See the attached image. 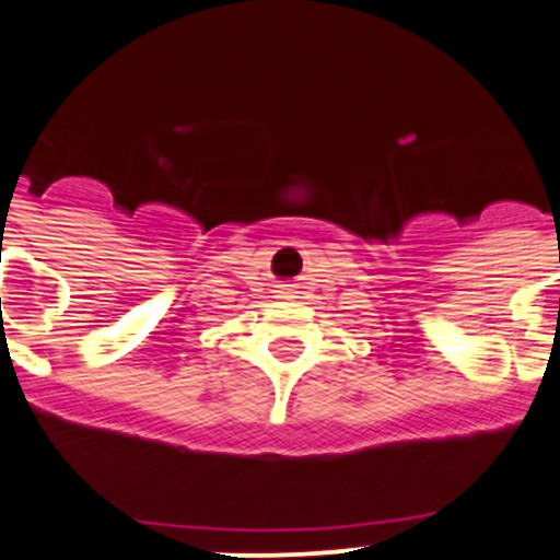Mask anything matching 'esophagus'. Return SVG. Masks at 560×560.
<instances>
[{"mask_svg": "<svg viewBox=\"0 0 560 560\" xmlns=\"http://www.w3.org/2000/svg\"><path fill=\"white\" fill-rule=\"evenodd\" d=\"M280 294H283V296H291V289H289V285H283V289H280Z\"/></svg>", "mask_w": 560, "mask_h": 560, "instance_id": "obj_1", "label": "esophagus"}]
</instances>
